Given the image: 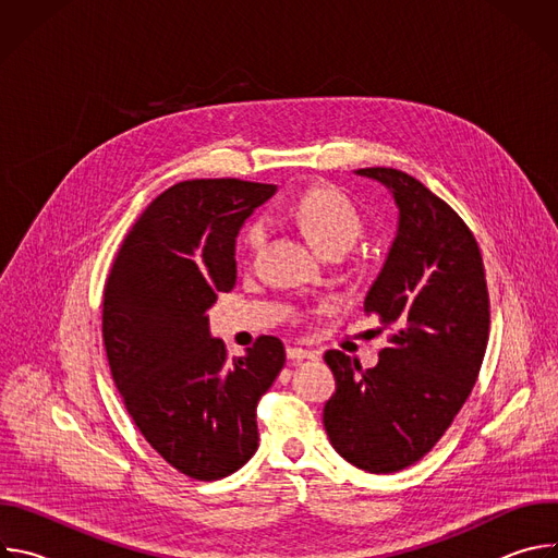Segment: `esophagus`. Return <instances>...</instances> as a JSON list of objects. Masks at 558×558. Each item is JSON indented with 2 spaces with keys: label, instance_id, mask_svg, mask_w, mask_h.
Instances as JSON below:
<instances>
[{
  "label": "esophagus",
  "instance_id": "obj_1",
  "mask_svg": "<svg viewBox=\"0 0 558 558\" xmlns=\"http://www.w3.org/2000/svg\"><path fill=\"white\" fill-rule=\"evenodd\" d=\"M287 357L293 360V362L313 360V357H315V351H308V349H302V347H289V349H287Z\"/></svg>",
  "mask_w": 558,
  "mask_h": 558
}]
</instances>
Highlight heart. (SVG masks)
Instances as JSON below:
<instances>
[{
	"label": "heart",
	"mask_w": 558,
	"mask_h": 558,
	"mask_svg": "<svg viewBox=\"0 0 558 558\" xmlns=\"http://www.w3.org/2000/svg\"><path fill=\"white\" fill-rule=\"evenodd\" d=\"M291 216L317 252H325L331 247L351 250L364 229L362 216L355 209V205L340 190L329 185H317L306 190L293 203ZM263 238L265 225L256 222L247 231L245 243L254 250L263 243Z\"/></svg>",
	"instance_id": "b5f03b06"
}]
</instances>
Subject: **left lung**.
Here are the masks:
<instances>
[{"label":"left lung","mask_w":558,"mask_h":558,"mask_svg":"<svg viewBox=\"0 0 558 558\" xmlns=\"http://www.w3.org/2000/svg\"><path fill=\"white\" fill-rule=\"evenodd\" d=\"M381 183L397 231L364 313L392 329L373 368L327 351L336 392L325 430L349 463L388 474L420 461L446 433L480 375L490 302L480 247L465 222L428 187L390 168L355 170Z\"/></svg>","instance_id":"obj_1"}]
</instances>
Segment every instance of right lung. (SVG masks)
Segmentation results:
<instances>
[{"mask_svg":"<svg viewBox=\"0 0 558 558\" xmlns=\"http://www.w3.org/2000/svg\"><path fill=\"white\" fill-rule=\"evenodd\" d=\"M276 185L183 181L128 231L104 293V342L134 424L179 472L216 482L258 450V400L284 366L260 336L227 357L207 308L235 284V238Z\"/></svg>","mask_w":558,"mask_h":558,"instance_id":"right-lung-1","label":"right lung"}]
</instances>
